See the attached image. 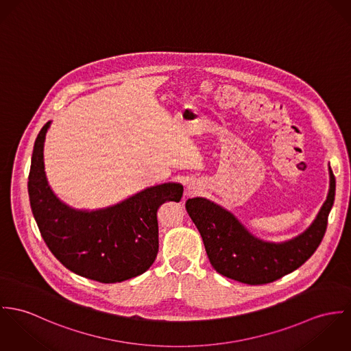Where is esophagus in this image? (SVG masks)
<instances>
[{
  "mask_svg": "<svg viewBox=\"0 0 351 351\" xmlns=\"http://www.w3.org/2000/svg\"><path fill=\"white\" fill-rule=\"evenodd\" d=\"M197 190H199V186L196 183H190L187 186V193H189V195L196 194Z\"/></svg>",
  "mask_w": 351,
  "mask_h": 351,
  "instance_id": "obj_1",
  "label": "esophagus"
}]
</instances>
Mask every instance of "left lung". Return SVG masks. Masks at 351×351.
Returning a JSON list of instances; mask_svg holds the SVG:
<instances>
[{
	"mask_svg": "<svg viewBox=\"0 0 351 351\" xmlns=\"http://www.w3.org/2000/svg\"><path fill=\"white\" fill-rule=\"evenodd\" d=\"M334 199L335 176L330 168V191L316 219L304 233L281 243L253 237L232 213L204 197L189 199L186 208L213 268L235 281L260 285L293 272L311 257L326 233Z\"/></svg>",
	"mask_w": 351,
	"mask_h": 351,
	"instance_id": "8db88e82",
	"label": "left lung"
}]
</instances>
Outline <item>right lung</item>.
<instances>
[{
	"label": "right lung",
	"mask_w": 351,
	"mask_h": 351,
	"mask_svg": "<svg viewBox=\"0 0 351 351\" xmlns=\"http://www.w3.org/2000/svg\"><path fill=\"white\" fill-rule=\"evenodd\" d=\"M47 122L36 137L28 194L40 234L51 253L71 272L105 284L121 282L149 269L158 252L157 210L179 202L183 186L164 183L97 211H78L51 191L44 173Z\"/></svg>",
	"instance_id": "1"
}]
</instances>
